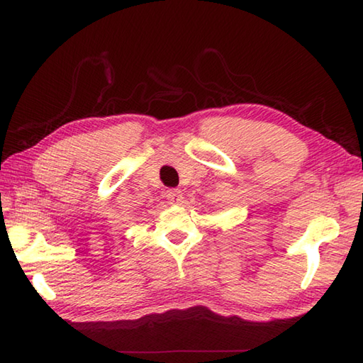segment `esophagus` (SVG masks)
Segmentation results:
<instances>
[{
	"label": "esophagus",
	"mask_w": 363,
	"mask_h": 363,
	"mask_svg": "<svg viewBox=\"0 0 363 363\" xmlns=\"http://www.w3.org/2000/svg\"><path fill=\"white\" fill-rule=\"evenodd\" d=\"M167 199L169 204H181L182 203V191L177 189H172L167 191Z\"/></svg>",
	"instance_id": "34e87169"
}]
</instances>
